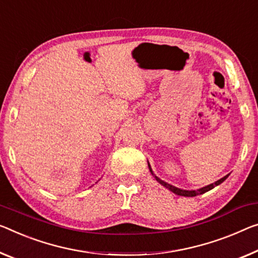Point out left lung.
Listing matches in <instances>:
<instances>
[{
	"mask_svg": "<svg viewBox=\"0 0 258 258\" xmlns=\"http://www.w3.org/2000/svg\"><path fill=\"white\" fill-rule=\"evenodd\" d=\"M148 165H149L150 172H151L153 177H154V179H156L158 182H159V183H160L161 185H164L165 188H167L168 190H170V191L175 194V195L184 196V197H194V196H197V195H202V194L207 192V191H209V190H211V189H213L215 187H217V185H219L220 183H223V182H224L226 179H227L228 175H229V174H227V175H225L224 177H221L220 180L216 181L215 183H211V184H209V185H205V187H203V188H200V189H197V190H185V189H180V188H177V187H174V185L167 183V182L162 181L161 179H159V177H158V176L156 175V174L153 173V170H152V168H151V166H150L149 161H148Z\"/></svg>",
	"mask_w": 258,
	"mask_h": 258,
	"instance_id": "left-lung-1",
	"label": "left lung"
}]
</instances>
